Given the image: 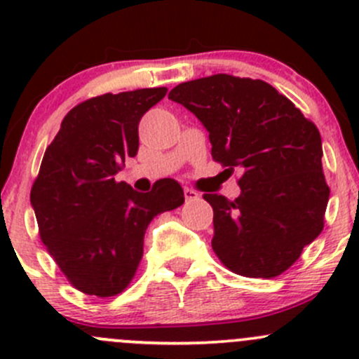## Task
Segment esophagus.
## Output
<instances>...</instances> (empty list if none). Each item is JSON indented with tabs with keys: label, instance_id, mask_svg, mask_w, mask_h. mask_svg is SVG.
<instances>
[{
	"label": "esophagus",
	"instance_id": "34e87169",
	"mask_svg": "<svg viewBox=\"0 0 359 359\" xmlns=\"http://www.w3.org/2000/svg\"><path fill=\"white\" fill-rule=\"evenodd\" d=\"M184 198H186L187 201H194L200 198V194H198L194 189H191V187H184Z\"/></svg>",
	"mask_w": 359,
	"mask_h": 359
}]
</instances>
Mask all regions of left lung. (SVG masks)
I'll use <instances>...</instances> for the list:
<instances>
[{
  "label": "left lung",
  "instance_id": "1",
  "mask_svg": "<svg viewBox=\"0 0 359 359\" xmlns=\"http://www.w3.org/2000/svg\"><path fill=\"white\" fill-rule=\"evenodd\" d=\"M168 99L200 119L215 161L241 170L236 200L203 196L213 208V252L241 276L287 271L323 231L330 198L316 125L262 79L208 76Z\"/></svg>",
  "mask_w": 359,
  "mask_h": 359
}]
</instances>
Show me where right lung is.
<instances>
[{
  "label": "right lung",
  "mask_w": 359,
  "mask_h": 359,
  "mask_svg": "<svg viewBox=\"0 0 359 359\" xmlns=\"http://www.w3.org/2000/svg\"><path fill=\"white\" fill-rule=\"evenodd\" d=\"M166 88L106 93L66 114L45 151L31 205L39 236L79 292L112 297L132 281L144 234L158 213L184 203L173 179L137 193L114 175L139 151V123Z\"/></svg>",
  "instance_id": "1"
}]
</instances>
